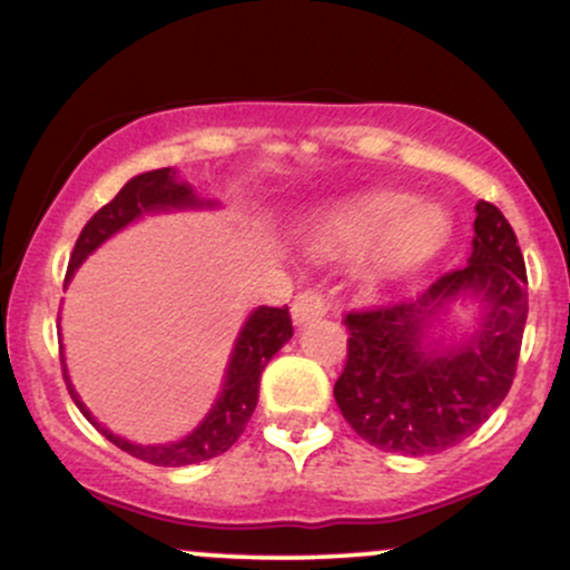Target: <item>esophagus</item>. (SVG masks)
<instances>
[{
    "label": "esophagus",
    "instance_id": "esophagus-1",
    "mask_svg": "<svg viewBox=\"0 0 570 570\" xmlns=\"http://www.w3.org/2000/svg\"><path fill=\"white\" fill-rule=\"evenodd\" d=\"M326 311H330V303H326V297L318 289L299 292L292 303V318L297 326L316 322V318H322Z\"/></svg>",
    "mask_w": 570,
    "mask_h": 570
}]
</instances>
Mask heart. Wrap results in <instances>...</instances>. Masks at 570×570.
<instances>
[{
	"mask_svg": "<svg viewBox=\"0 0 570 570\" xmlns=\"http://www.w3.org/2000/svg\"><path fill=\"white\" fill-rule=\"evenodd\" d=\"M402 195H372L322 214L311 230V248L343 257L370 244L372 273H391L429 257L448 233V214L436 206H409Z\"/></svg>",
	"mask_w": 570,
	"mask_h": 570,
	"instance_id": "b5f03b06",
	"label": "heart"
}]
</instances>
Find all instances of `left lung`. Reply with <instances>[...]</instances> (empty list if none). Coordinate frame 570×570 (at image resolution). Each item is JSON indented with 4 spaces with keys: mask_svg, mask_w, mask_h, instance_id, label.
I'll return each mask as SVG.
<instances>
[{
    "mask_svg": "<svg viewBox=\"0 0 570 570\" xmlns=\"http://www.w3.org/2000/svg\"><path fill=\"white\" fill-rule=\"evenodd\" d=\"M463 293L483 303V322L463 344L422 343L433 316ZM528 318V276L517 235L493 203H476L472 257L417 299L351 311L348 358L335 383L337 407L362 440L389 453L431 455L453 448L509 394Z\"/></svg>",
    "mask_w": 570,
    "mask_h": 570,
    "instance_id": "1",
    "label": "left lung"
}]
</instances>
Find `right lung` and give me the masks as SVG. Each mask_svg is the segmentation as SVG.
<instances>
[{
  "label": "right lung",
  "instance_id": "1",
  "mask_svg": "<svg viewBox=\"0 0 570 570\" xmlns=\"http://www.w3.org/2000/svg\"><path fill=\"white\" fill-rule=\"evenodd\" d=\"M203 206H214V203L200 200L187 181L176 179L174 168H158V171L134 176V179H130L107 206L98 208L94 217L88 219V225L82 227L80 238H77L75 244V252H71L67 281H63V284H69V278L75 276V271L85 263L88 254H94L104 240L112 238L117 230H122L130 222L139 219L141 214ZM289 307H257V311L246 318L244 330H240L238 340H235V348L230 353V364H227L225 383H222V394L217 396V402L212 404V410H208V415L198 423V429L189 431V434L181 436L179 442L168 444H136L122 440V436H115L109 429H104L101 423L90 415V410L85 407L82 399L77 396L75 385L69 381V372L67 364H63L61 351L63 381H67L69 394L75 399V404L80 407L82 415L88 417L109 442L117 444L120 450H126L128 455L139 458V461L155 463V466H189V463H200L208 461V458L222 455L225 450L233 448L240 434H244L248 417H252L254 407H257L259 375H263L267 362L281 351V345L289 343Z\"/></svg>",
  "mask_w": 570,
  "mask_h": 570
}]
</instances>
